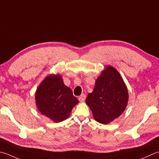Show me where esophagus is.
Segmentation results:
<instances>
[{
	"instance_id": "obj_1",
	"label": "esophagus",
	"mask_w": 159,
	"mask_h": 159,
	"mask_svg": "<svg viewBox=\"0 0 159 159\" xmlns=\"http://www.w3.org/2000/svg\"><path fill=\"white\" fill-rule=\"evenodd\" d=\"M85 98H86V96H85V94H82L81 95H80V96H79V101H80V102H83L85 100Z\"/></svg>"
}]
</instances>
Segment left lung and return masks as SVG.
Returning <instances> with one entry per match:
<instances>
[{
  "label": "left lung",
  "mask_w": 159,
  "mask_h": 159,
  "mask_svg": "<svg viewBox=\"0 0 159 159\" xmlns=\"http://www.w3.org/2000/svg\"><path fill=\"white\" fill-rule=\"evenodd\" d=\"M128 90L120 73L108 65L96 80L85 102L97 122L108 124L120 116L128 102Z\"/></svg>",
  "instance_id": "8db88e82"
}]
</instances>
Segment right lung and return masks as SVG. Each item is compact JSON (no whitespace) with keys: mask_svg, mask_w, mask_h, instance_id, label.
<instances>
[{"mask_svg":"<svg viewBox=\"0 0 159 159\" xmlns=\"http://www.w3.org/2000/svg\"><path fill=\"white\" fill-rule=\"evenodd\" d=\"M35 101L41 114L54 123L67 119L73 107L79 103L58 74H49L40 83L36 91Z\"/></svg>","mask_w":159,"mask_h":159,"instance_id":"obj_1","label":"right lung"}]
</instances>
